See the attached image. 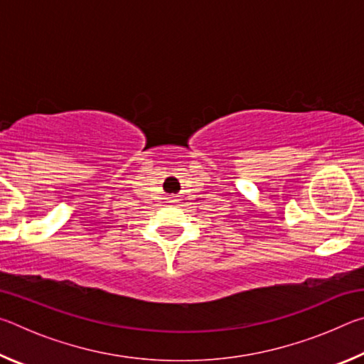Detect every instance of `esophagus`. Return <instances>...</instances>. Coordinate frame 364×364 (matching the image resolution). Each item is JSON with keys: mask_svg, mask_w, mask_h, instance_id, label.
<instances>
[{"mask_svg": "<svg viewBox=\"0 0 364 364\" xmlns=\"http://www.w3.org/2000/svg\"><path fill=\"white\" fill-rule=\"evenodd\" d=\"M168 200H170V202H178V196H176V194H171V196L168 197Z\"/></svg>", "mask_w": 364, "mask_h": 364, "instance_id": "obj_1", "label": "esophagus"}]
</instances>
